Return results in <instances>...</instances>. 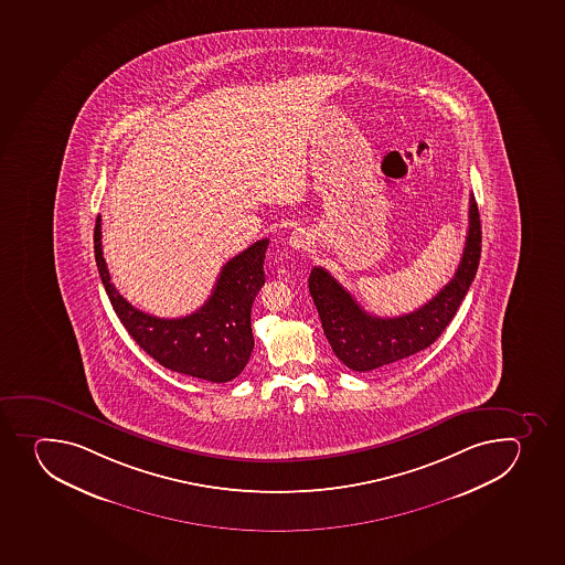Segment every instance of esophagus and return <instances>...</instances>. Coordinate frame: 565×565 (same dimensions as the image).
<instances>
[{"label": "esophagus", "instance_id": "34e87169", "mask_svg": "<svg viewBox=\"0 0 565 565\" xmlns=\"http://www.w3.org/2000/svg\"><path fill=\"white\" fill-rule=\"evenodd\" d=\"M311 245V236L303 228H296L289 236V247L295 250H306Z\"/></svg>", "mask_w": 565, "mask_h": 565}]
</instances>
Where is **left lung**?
<instances>
[{
	"instance_id": "8db88e82",
	"label": "left lung",
	"mask_w": 565,
	"mask_h": 565,
	"mask_svg": "<svg viewBox=\"0 0 565 565\" xmlns=\"http://www.w3.org/2000/svg\"><path fill=\"white\" fill-rule=\"evenodd\" d=\"M481 258V221L470 194L468 234L456 275L417 311L381 318L365 312L355 298L328 270L315 267L309 292L322 320L323 333L334 355L353 371H371L403 361L434 344L461 306Z\"/></svg>"
}]
</instances>
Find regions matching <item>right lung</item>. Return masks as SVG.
Returning <instances> with one entry per match:
<instances>
[{"label":"right lung","instance_id":"right-lung-1","mask_svg":"<svg viewBox=\"0 0 565 565\" xmlns=\"http://www.w3.org/2000/svg\"><path fill=\"white\" fill-rule=\"evenodd\" d=\"M103 220L95 223V259L104 289L131 339L168 370L201 381L228 382L247 365L254 348L250 311L265 284L269 239H259L226 262L209 300L183 318H157L139 311L115 289L103 256Z\"/></svg>","mask_w":565,"mask_h":565}]
</instances>
